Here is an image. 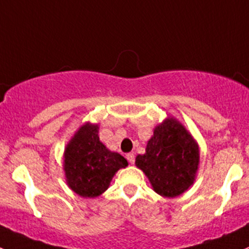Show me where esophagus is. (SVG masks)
I'll return each instance as SVG.
<instances>
[{
  "mask_svg": "<svg viewBox=\"0 0 249 249\" xmlns=\"http://www.w3.org/2000/svg\"><path fill=\"white\" fill-rule=\"evenodd\" d=\"M127 160H128V162L129 163H134V160H135V156L133 155V153H128L127 155Z\"/></svg>",
  "mask_w": 249,
  "mask_h": 249,
  "instance_id": "esophagus-1",
  "label": "esophagus"
}]
</instances>
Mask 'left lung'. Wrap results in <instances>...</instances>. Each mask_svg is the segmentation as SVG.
Here are the masks:
<instances>
[{"label":"left lung","instance_id":"1","mask_svg":"<svg viewBox=\"0 0 249 249\" xmlns=\"http://www.w3.org/2000/svg\"><path fill=\"white\" fill-rule=\"evenodd\" d=\"M135 164L145 173L156 193L175 198L193 184L199 165V147L192 135L176 120L157 125L146 152Z\"/></svg>","mask_w":249,"mask_h":249}]
</instances>
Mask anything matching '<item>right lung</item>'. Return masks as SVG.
Listing matches in <instances>:
<instances>
[{
	"label": "right lung",
	"instance_id": "1",
	"mask_svg": "<svg viewBox=\"0 0 249 249\" xmlns=\"http://www.w3.org/2000/svg\"><path fill=\"white\" fill-rule=\"evenodd\" d=\"M127 164L124 157L99 142L97 124H84L65 150L67 183L84 198H96L104 193L115 173Z\"/></svg>",
	"mask_w": 249,
	"mask_h": 249
}]
</instances>
